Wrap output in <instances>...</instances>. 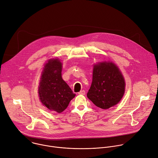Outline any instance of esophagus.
<instances>
[{
    "mask_svg": "<svg viewBox=\"0 0 158 158\" xmlns=\"http://www.w3.org/2000/svg\"><path fill=\"white\" fill-rule=\"evenodd\" d=\"M79 94H81V95H84V94H85V90H81L79 93H78Z\"/></svg>",
    "mask_w": 158,
    "mask_h": 158,
    "instance_id": "34e87169",
    "label": "esophagus"
}]
</instances>
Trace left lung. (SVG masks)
<instances>
[{"mask_svg":"<svg viewBox=\"0 0 158 158\" xmlns=\"http://www.w3.org/2000/svg\"><path fill=\"white\" fill-rule=\"evenodd\" d=\"M125 83L118 68L112 62L94 65L87 97L97 106L108 109L116 105L124 93Z\"/></svg>","mask_w":158,"mask_h":158,"instance_id":"8db88e82","label":"left lung"}]
</instances>
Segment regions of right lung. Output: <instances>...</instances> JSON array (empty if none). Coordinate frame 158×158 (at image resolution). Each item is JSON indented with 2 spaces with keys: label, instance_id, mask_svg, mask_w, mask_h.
Returning <instances> with one entry per match:
<instances>
[{
  "label": "right lung",
  "instance_id": "right-lung-1",
  "mask_svg": "<svg viewBox=\"0 0 158 158\" xmlns=\"http://www.w3.org/2000/svg\"><path fill=\"white\" fill-rule=\"evenodd\" d=\"M62 64L58 59L50 60L42 73L39 94L40 101L51 111H64L75 94L61 78Z\"/></svg>",
  "mask_w": 158,
  "mask_h": 158
}]
</instances>
